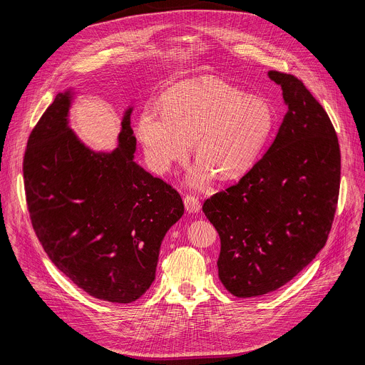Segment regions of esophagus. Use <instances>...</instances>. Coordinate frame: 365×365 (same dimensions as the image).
Listing matches in <instances>:
<instances>
[{"mask_svg":"<svg viewBox=\"0 0 365 365\" xmlns=\"http://www.w3.org/2000/svg\"><path fill=\"white\" fill-rule=\"evenodd\" d=\"M183 202H185V207L187 212H197L200 210V202L199 199L195 196V195H186L183 197Z\"/></svg>","mask_w":365,"mask_h":365,"instance_id":"obj_1","label":"esophagus"}]
</instances>
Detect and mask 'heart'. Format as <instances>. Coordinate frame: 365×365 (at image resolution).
<instances>
[{
    "instance_id": "obj_1",
    "label": "heart",
    "mask_w": 365,
    "mask_h": 365,
    "mask_svg": "<svg viewBox=\"0 0 365 365\" xmlns=\"http://www.w3.org/2000/svg\"><path fill=\"white\" fill-rule=\"evenodd\" d=\"M276 121V113L264 98L206 78L168 91L163 113L144 108L137 130L147 163L158 175L186 160L193 141L199 162L189 180L202 187L214 173L224 180L247 173L267 147Z\"/></svg>"
}]
</instances>
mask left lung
Listing matches in <instances>:
<instances>
[{"label":"left lung","instance_id":"left-lung-1","mask_svg":"<svg viewBox=\"0 0 365 365\" xmlns=\"http://www.w3.org/2000/svg\"><path fill=\"white\" fill-rule=\"evenodd\" d=\"M287 113L267 153L203 202L220 234L218 276L237 297L277 290L325 247L341 182L335 128L300 79L270 71Z\"/></svg>","mask_w":365,"mask_h":365}]
</instances>
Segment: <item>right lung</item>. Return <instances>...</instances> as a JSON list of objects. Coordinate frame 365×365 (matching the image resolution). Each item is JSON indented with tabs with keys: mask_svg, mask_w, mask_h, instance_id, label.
Instances as JSON below:
<instances>
[{
	"mask_svg": "<svg viewBox=\"0 0 365 365\" xmlns=\"http://www.w3.org/2000/svg\"><path fill=\"white\" fill-rule=\"evenodd\" d=\"M58 93L30 133L23 175L33 230L53 264L88 294L140 299L155 277L169 228L183 215L176 189L134 162L131 108L118 147L93 153L68 127Z\"/></svg>",
	"mask_w": 365,
	"mask_h": 365,
	"instance_id": "obj_1",
	"label": "right lung"
}]
</instances>
